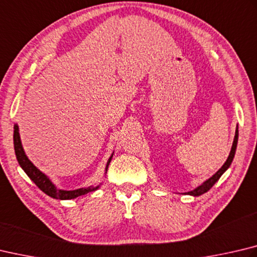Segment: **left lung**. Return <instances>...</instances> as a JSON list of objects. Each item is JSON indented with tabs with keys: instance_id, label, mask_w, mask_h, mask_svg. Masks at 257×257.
Listing matches in <instances>:
<instances>
[{
	"instance_id": "8db88e82",
	"label": "left lung",
	"mask_w": 257,
	"mask_h": 257,
	"mask_svg": "<svg viewBox=\"0 0 257 257\" xmlns=\"http://www.w3.org/2000/svg\"><path fill=\"white\" fill-rule=\"evenodd\" d=\"M237 142H238V128L236 129L234 143H232V146H231V151H230L229 156H228V158H227V161L225 162V164L221 166V169L219 170L216 174H213L209 180H207L206 182H203V183L200 186H198L197 189H194L193 191H190V192H188V194L193 195V197H198V195H201L203 193L208 192V191L212 188L213 184L216 183V182L219 179H220V176L228 170V167L230 166L232 160H234V156H235V153H236V147H237Z\"/></svg>"
}]
</instances>
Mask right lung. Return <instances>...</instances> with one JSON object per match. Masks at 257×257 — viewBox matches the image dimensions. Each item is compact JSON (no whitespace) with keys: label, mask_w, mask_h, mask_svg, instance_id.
I'll use <instances>...</instances> for the list:
<instances>
[{"label":"right lung","mask_w":257,"mask_h":257,"mask_svg":"<svg viewBox=\"0 0 257 257\" xmlns=\"http://www.w3.org/2000/svg\"><path fill=\"white\" fill-rule=\"evenodd\" d=\"M13 143H15V152L17 160L19 164L22 167V170L26 172L27 175L30 177V179L34 181V183L38 186V188L45 192L47 195L51 198L59 199V200H69V199H75L80 195H84L88 192H92V191H95L99 189V186H88V188H82L73 191H65V190H58L56 186L53 184V182L49 180L47 175H45L43 172H40L37 167L32 164L29 161V158L26 156L25 151L22 148L21 139H20V134H19V127L18 124H15V133H13ZM113 154L109 158L108 163H106L105 167V173L108 171V167L111 160H112Z\"/></svg>","instance_id":"obj_1"}]
</instances>
